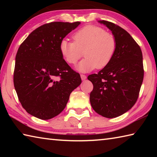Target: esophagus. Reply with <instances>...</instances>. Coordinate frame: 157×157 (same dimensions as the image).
Returning <instances> with one entry per match:
<instances>
[{"label": "esophagus", "mask_w": 157, "mask_h": 157, "mask_svg": "<svg viewBox=\"0 0 157 157\" xmlns=\"http://www.w3.org/2000/svg\"><path fill=\"white\" fill-rule=\"evenodd\" d=\"M80 77H81V79H82V80H84V79H86V76L85 75H83V74H81Z\"/></svg>", "instance_id": "obj_1"}]
</instances>
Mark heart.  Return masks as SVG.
I'll return each mask as SVG.
<instances>
[{
    "instance_id": "obj_1",
    "label": "heart",
    "mask_w": 157,
    "mask_h": 157,
    "mask_svg": "<svg viewBox=\"0 0 157 157\" xmlns=\"http://www.w3.org/2000/svg\"><path fill=\"white\" fill-rule=\"evenodd\" d=\"M73 38L74 41L62 39L59 50L63 57L70 64H75L84 51L86 57L77 67L81 72L105 68L115 55L117 48L115 36L99 26H84L73 34Z\"/></svg>"
}]
</instances>
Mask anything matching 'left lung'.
Returning a JSON list of instances; mask_svg holds the SVG:
<instances>
[{
	"label": "left lung",
	"instance_id": "left-lung-1",
	"mask_svg": "<svg viewBox=\"0 0 157 157\" xmlns=\"http://www.w3.org/2000/svg\"><path fill=\"white\" fill-rule=\"evenodd\" d=\"M117 41L111 62L88 79L94 85L90 102L95 112L108 118L121 116L137 101L144 76L140 48L127 32L113 23L100 21Z\"/></svg>",
	"mask_w": 157,
	"mask_h": 157
}]
</instances>
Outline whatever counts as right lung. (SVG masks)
I'll return each instance as SVG.
<instances>
[{"instance_id":"1","label":"right lung","mask_w":157,"mask_h":157,"mask_svg":"<svg viewBox=\"0 0 157 157\" xmlns=\"http://www.w3.org/2000/svg\"><path fill=\"white\" fill-rule=\"evenodd\" d=\"M80 24L55 21L37 28L20 45L16 55L14 85L28 113L48 120L63 110L69 96L81 84L59 50L60 41Z\"/></svg>"}]
</instances>
